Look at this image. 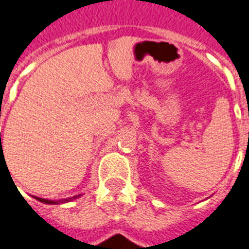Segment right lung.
Here are the masks:
<instances>
[{
  "instance_id": "1",
  "label": "right lung",
  "mask_w": 249,
  "mask_h": 249,
  "mask_svg": "<svg viewBox=\"0 0 249 249\" xmlns=\"http://www.w3.org/2000/svg\"><path fill=\"white\" fill-rule=\"evenodd\" d=\"M36 200H39L40 201V202H44V204H57V201H51V200H45V198H39V197H35Z\"/></svg>"
}]
</instances>
